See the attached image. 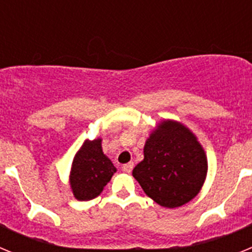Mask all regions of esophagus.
Returning a JSON list of instances; mask_svg holds the SVG:
<instances>
[{
	"label": "esophagus",
	"instance_id": "esophagus-1",
	"mask_svg": "<svg viewBox=\"0 0 252 252\" xmlns=\"http://www.w3.org/2000/svg\"><path fill=\"white\" fill-rule=\"evenodd\" d=\"M132 169H133V162H127V164L122 165V171H125V173H131Z\"/></svg>",
	"mask_w": 252,
	"mask_h": 252
}]
</instances>
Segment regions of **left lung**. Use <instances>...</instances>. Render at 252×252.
Returning a JSON list of instances; mask_svg holds the SVG:
<instances>
[{
  "mask_svg": "<svg viewBox=\"0 0 252 252\" xmlns=\"http://www.w3.org/2000/svg\"><path fill=\"white\" fill-rule=\"evenodd\" d=\"M208 170L206 153L194 133L164 120L144 146V160L132 170L144 192L159 206L177 208L199 193Z\"/></svg>",
  "mask_w": 252,
  "mask_h": 252,
  "instance_id": "1",
  "label": "left lung"
}]
</instances>
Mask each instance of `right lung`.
Listing matches in <instances>:
<instances>
[{"label":"right lung","mask_w":252,"mask_h":252,"mask_svg":"<svg viewBox=\"0 0 252 252\" xmlns=\"http://www.w3.org/2000/svg\"><path fill=\"white\" fill-rule=\"evenodd\" d=\"M116 173V168L102 151V139L86 140L73 159L69 183L78 201L98 197Z\"/></svg>","instance_id":"obj_1"}]
</instances>
